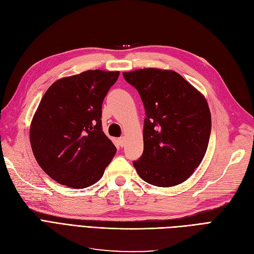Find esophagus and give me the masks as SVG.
Instances as JSON below:
<instances>
[{
	"label": "esophagus",
	"instance_id": "34e87169",
	"mask_svg": "<svg viewBox=\"0 0 254 254\" xmlns=\"http://www.w3.org/2000/svg\"><path fill=\"white\" fill-rule=\"evenodd\" d=\"M118 142H119V145L121 146V147H124V145H125V143H126L125 137H124V136H121V137H119V139H118Z\"/></svg>",
	"mask_w": 254,
	"mask_h": 254
}]
</instances>
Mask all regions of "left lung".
Instances as JSON below:
<instances>
[{
	"label": "left lung",
	"instance_id": "8db88e82",
	"mask_svg": "<svg viewBox=\"0 0 254 254\" xmlns=\"http://www.w3.org/2000/svg\"><path fill=\"white\" fill-rule=\"evenodd\" d=\"M144 105V150L133 166L161 188L186 181L201 163L211 134V112L201 93L174 71L123 73Z\"/></svg>",
	"mask_w": 254,
	"mask_h": 254
}]
</instances>
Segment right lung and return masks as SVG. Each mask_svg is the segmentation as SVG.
I'll list each match as a JSON object with an SVG mask.
<instances>
[{"label": "right lung", "instance_id": "1", "mask_svg": "<svg viewBox=\"0 0 254 254\" xmlns=\"http://www.w3.org/2000/svg\"><path fill=\"white\" fill-rule=\"evenodd\" d=\"M119 75L90 70L61 78L45 92L29 139L38 164L56 182L88 188L111 162L117 148L103 131L102 105Z\"/></svg>", "mask_w": 254, "mask_h": 254}]
</instances>
